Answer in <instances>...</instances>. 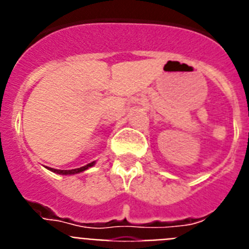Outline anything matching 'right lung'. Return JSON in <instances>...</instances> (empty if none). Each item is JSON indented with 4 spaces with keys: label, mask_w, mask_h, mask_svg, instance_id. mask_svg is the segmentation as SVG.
Returning <instances> with one entry per match:
<instances>
[{
    "label": "right lung",
    "mask_w": 249,
    "mask_h": 249,
    "mask_svg": "<svg viewBox=\"0 0 249 249\" xmlns=\"http://www.w3.org/2000/svg\"><path fill=\"white\" fill-rule=\"evenodd\" d=\"M94 164V162H91V163L86 164V166L83 167H80V168H74V169H56V168H50V171H52V172L54 173H58V175H74V173H80V172H83L85 169L89 168V167H92Z\"/></svg>",
    "instance_id": "right-lung-1"
}]
</instances>
